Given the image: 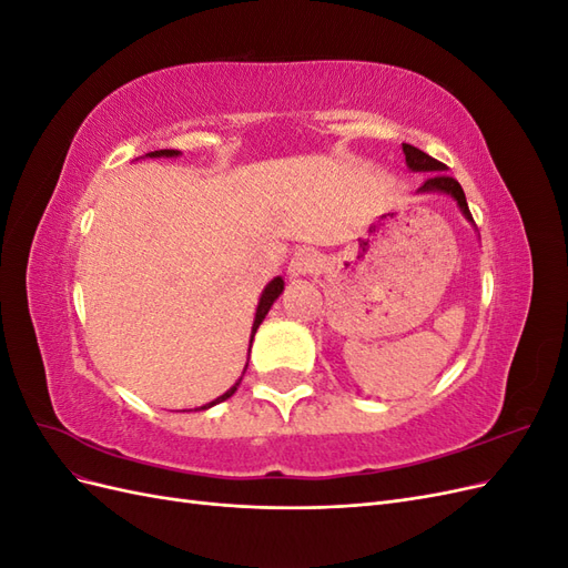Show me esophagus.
<instances>
[{"mask_svg": "<svg viewBox=\"0 0 568 568\" xmlns=\"http://www.w3.org/2000/svg\"><path fill=\"white\" fill-rule=\"evenodd\" d=\"M320 267V255L313 248H298L288 263L291 277H305V274H313Z\"/></svg>", "mask_w": 568, "mask_h": 568, "instance_id": "esophagus-1", "label": "esophagus"}]
</instances>
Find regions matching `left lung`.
Returning <instances> with one entry per match:
<instances>
[{"label":"left lung","instance_id":"left-lung-1","mask_svg":"<svg viewBox=\"0 0 568 568\" xmlns=\"http://www.w3.org/2000/svg\"><path fill=\"white\" fill-rule=\"evenodd\" d=\"M403 153H405V163H407L409 170H415V173H434V175H428V180L417 189L419 194H448V196H453L459 205L462 215L467 217L469 222H474V217L469 213V205H467V196H464L459 182L455 178L443 173L445 165L440 161L432 159L428 153H424L422 149L412 146V144H403Z\"/></svg>","mask_w":568,"mask_h":568}]
</instances>
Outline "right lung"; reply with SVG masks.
<instances>
[{
  "instance_id": "1",
  "label": "right lung",
  "mask_w": 568,
  "mask_h": 568,
  "mask_svg": "<svg viewBox=\"0 0 568 568\" xmlns=\"http://www.w3.org/2000/svg\"><path fill=\"white\" fill-rule=\"evenodd\" d=\"M146 156H151V159H175V156H180V151L178 149H161V151H151V153H146ZM284 291V280L282 277H274L267 286H265V291H263V296H261V301H257V307H255V320H253V326H251V343H253V336H255V332H257V326H261V322L265 320V315L270 313V307H272V303L280 298V294ZM248 353H251V348H248ZM246 367H248V363H246ZM246 367H244V372H246ZM244 376V374H242ZM242 382V379H239ZM239 382L227 390V393H222L220 398H215L213 403H209V405H203L201 409H209V407H213V405H217V403H222V400H227L230 395H234V390H236V386H239Z\"/></svg>"
}]
</instances>
